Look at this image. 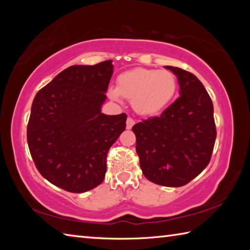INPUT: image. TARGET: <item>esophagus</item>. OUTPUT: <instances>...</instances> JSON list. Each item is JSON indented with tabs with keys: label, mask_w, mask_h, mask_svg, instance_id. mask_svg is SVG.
I'll use <instances>...</instances> for the list:
<instances>
[{
	"label": "esophagus",
	"mask_w": 250,
	"mask_h": 250,
	"mask_svg": "<svg viewBox=\"0 0 250 250\" xmlns=\"http://www.w3.org/2000/svg\"><path fill=\"white\" fill-rule=\"evenodd\" d=\"M134 125V120L132 119V118H128L126 119V129H131Z\"/></svg>",
	"instance_id": "1"
}]
</instances>
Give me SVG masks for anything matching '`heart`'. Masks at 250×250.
I'll use <instances>...</instances> for the list:
<instances>
[{"label": "heart", "mask_w": 250, "mask_h": 250, "mask_svg": "<svg viewBox=\"0 0 250 250\" xmlns=\"http://www.w3.org/2000/svg\"><path fill=\"white\" fill-rule=\"evenodd\" d=\"M176 90L177 80L172 71L134 68L119 75L117 88H110L109 95L115 100L121 97L131 100L139 115L154 116L172 103Z\"/></svg>", "instance_id": "obj_1"}]
</instances>
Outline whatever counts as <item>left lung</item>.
Listing matches in <instances>:
<instances>
[{"instance_id":"obj_1","label":"left lung","mask_w":250,"mask_h":250,"mask_svg":"<svg viewBox=\"0 0 250 250\" xmlns=\"http://www.w3.org/2000/svg\"><path fill=\"white\" fill-rule=\"evenodd\" d=\"M176 76L180 97L159 117L134 125L142 173L155 184L179 188L208 166L216 139L214 108L196 76L166 66Z\"/></svg>"}]
</instances>
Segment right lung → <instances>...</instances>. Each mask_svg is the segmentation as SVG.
I'll return each instance as SVG.
<instances>
[{
    "label": "right lung",
    "instance_id": "right-lung-1",
    "mask_svg": "<svg viewBox=\"0 0 250 250\" xmlns=\"http://www.w3.org/2000/svg\"><path fill=\"white\" fill-rule=\"evenodd\" d=\"M112 74V61L70 66L33 100L29 152L41 174L67 192L83 193L101 184L110 146L125 130V113L101 112Z\"/></svg>",
    "mask_w": 250,
    "mask_h": 250
}]
</instances>
